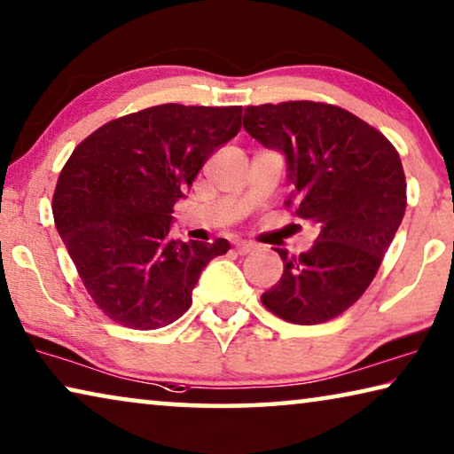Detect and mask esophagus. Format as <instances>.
Returning a JSON list of instances; mask_svg holds the SVG:
<instances>
[{
    "instance_id": "esophagus-1",
    "label": "esophagus",
    "mask_w": 454,
    "mask_h": 454,
    "mask_svg": "<svg viewBox=\"0 0 454 454\" xmlns=\"http://www.w3.org/2000/svg\"><path fill=\"white\" fill-rule=\"evenodd\" d=\"M235 249L239 251L241 255H246V254H249V251L257 249V246H255V243H251V241H235Z\"/></svg>"
}]
</instances>
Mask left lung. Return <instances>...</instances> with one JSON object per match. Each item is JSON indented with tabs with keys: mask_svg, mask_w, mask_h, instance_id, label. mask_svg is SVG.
Here are the masks:
<instances>
[{
	"mask_svg": "<svg viewBox=\"0 0 454 454\" xmlns=\"http://www.w3.org/2000/svg\"><path fill=\"white\" fill-rule=\"evenodd\" d=\"M243 128L282 152L300 219L317 225L309 251L284 260L280 282L262 294L270 312L320 325L353 306L378 274L406 213V176L387 137L337 106L286 101L246 107Z\"/></svg>",
	"mask_w": 454,
	"mask_h": 454,
	"instance_id": "left-lung-1",
	"label": "left lung"
}]
</instances>
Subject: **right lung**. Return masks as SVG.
I'll return each instance as SVG.
<instances>
[{"label": "right lung", "instance_id": "right-lung-1", "mask_svg": "<svg viewBox=\"0 0 454 454\" xmlns=\"http://www.w3.org/2000/svg\"><path fill=\"white\" fill-rule=\"evenodd\" d=\"M239 128L241 107L166 103L101 125L76 145L52 215L103 315L152 331L188 310L200 271L231 246L170 239L174 205Z\"/></svg>", "mask_w": 454, "mask_h": 454}]
</instances>
